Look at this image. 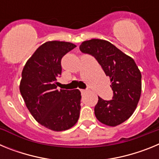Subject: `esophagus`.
Masks as SVG:
<instances>
[{
    "label": "esophagus",
    "mask_w": 159,
    "mask_h": 159,
    "mask_svg": "<svg viewBox=\"0 0 159 159\" xmlns=\"http://www.w3.org/2000/svg\"><path fill=\"white\" fill-rule=\"evenodd\" d=\"M80 92H81V93L82 94H84V93H85V92H87V90H84V89H81L80 90Z\"/></svg>",
    "instance_id": "esophagus-1"
}]
</instances>
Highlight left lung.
Returning a JSON list of instances; mask_svg holds the SVG:
<instances>
[{
	"label": "left lung",
	"mask_w": 159,
	"mask_h": 159,
	"mask_svg": "<svg viewBox=\"0 0 159 159\" xmlns=\"http://www.w3.org/2000/svg\"><path fill=\"white\" fill-rule=\"evenodd\" d=\"M80 49L96 59L111 82L112 99L103 100L99 97L95 107V117L110 127L121 124L132 116L139 101L142 75L139 67L131 57L107 40L84 41Z\"/></svg>",
	"instance_id": "1"
}]
</instances>
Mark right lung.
Returning <instances> with one entry per match:
<instances>
[{"label":"right lung","mask_w":159,"mask_h":159,"mask_svg":"<svg viewBox=\"0 0 159 159\" xmlns=\"http://www.w3.org/2000/svg\"><path fill=\"white\" fill-rule=\"evenodd\" d=\"M76 46L64 41H48L38 48L23 68L20 92L35 119L54 131L72 127L80 111L78 89L58 91L61 59Z\"/></svg>","instance_id":"right-lung-1"}]
</instances>
